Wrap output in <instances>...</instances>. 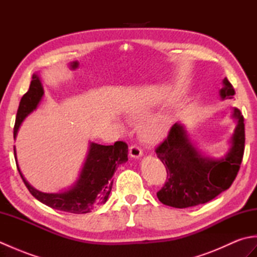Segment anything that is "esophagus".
Returning a JSON list of instances; mask_svg holds the SVG:
<instances>
[{
  "label": "esophagus",
  "instance_id": "obj_1",
  "mask_svg": "<svg viewBox=\"0 0 257 257\" xmlns=\"http://www.w3.org/2000/svg\"><path fill=\"white\" fill-rule=\"evenodd\" d=\"M129 154L133 158H135V159H139L140 157H143L144 152H143V150H141V148H139L138 146H132L129 148Z\"/></svg>",
  "mask_w": 257,
  "mask_h": 257
}]
</instances>
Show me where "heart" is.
<instances>
[{"instance_id": "1", "label": "heart", "mask_w": 257, "mask_h": 257, "mask_svg": "<svg viewBox=\"0 0 257 257\" xmlns=\"http://www.w3.org/2000/svg\"><path fill=\"white\" fill-rule=\"evenodd\" d=\"M166 125L160 119H154L145 122L140 128V134L146 141H155L159 139L165 133Z\"/></svg>"}]
</instances>
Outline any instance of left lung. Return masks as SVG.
Instances as JSON below:
<instances>
[{
	"label": "left lung",
	"mask_w": 257,
	"mask_h": 257,
	"mask_svg": "<svg viewBox=\"0 0 257 257\" xmlns=\"http://www.w3.org/2000/svg\"><path fill=\"white\" fill-rule=\"evenodd\" d=\"M235 90L227 78L220 90L222 99L233 98ZM232 117L236 127L231 138V149L222 159L202 156L191 143L181 123H174L168 137L157 147L156 154L167 169V181L157 196L161 203L184 209L214 199L231 187L242 163L245 145L244 118L237 108Z\"/></svg>",
	"instance_id": "obj_1"
}]
</instances>
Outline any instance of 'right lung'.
<instances>
[{"label": "right lung", "instance_id": "1", "mask_svg": "<svg viewBox=\"0 0 257 257\" xmlns=\"http://www.w3.org/2000/svg\"><path fill=\"white\" fill-rule=\"evenodd\" d=\"M43 95H44V88L41 79L34 74L30 89L20 101L14 125V138L18 135L21 123L37 108ZM14 155L16 160L15 147ZM127 160L128 146L123 141H116L112 146L90 143L88 155L86 157V161L77 181L68 190L58 193H44L34 189L22 174L18 160H16V166L26 188L35 199L55 210L84 214L91 212L94 207L103 204L108 200L112 188L113 173L119 165Z\"/></svg>", "mask_w": 257, "mask_h": 257}]
</instances>
